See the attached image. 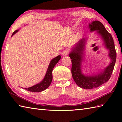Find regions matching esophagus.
<instances>
[{"instance_id":"34e87169","label":"esophagus","mask_w":122,"mask_h":122,"mask_svg":"<svg viewBox=\"0 0 122 122\" xmlns=\"http://www.w3.org/2000/svg\"><path fill=\"white\" fill-rule=\"evenodd\" d=\"M69 52L68 50H64L63 51V52H62V56H65L68 55V54H69Z\"/></svg>"}]
</instances>
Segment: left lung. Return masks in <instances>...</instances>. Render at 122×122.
<instances>
[{"label": "left lung", "instance_id": "obj_1", "mask_svg": "<svg viewBox=\"0 0 122 122\" xmlns=\"http://www.w3.org/2000/svg\"><path fill=\"white\" fill-rule=\"evenodd\" d=\"M91 31L97 30L104 41V45L108 50V56L111 62L104 71L95 76H86L82 73L81 62L83 60V52L86 39H82L72 49L69 54L72 60L71 73L73 79L76 84L84 89H93L97 88L107 82L112 75L116 59V52L112 36L105 29L103 25L99 21H93L89 25Z\"/></svg>", "mask_w": 122, "mask_h": 122}]
</instances>
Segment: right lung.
<instances>
[{
	"instance_id": "obj_1",
	"label": "right lung",
	"mask_w": 122,
	"mask_h": 122,
	"mask_svg": "<svg viewBox=\"0 0 122 122\" xmlns=\"http://www.w3.org/2000/svg\"><path fill=\"white\" fill-rule=\"evenodd\" d=\"M18 30H15V31L13 32L12 36L15 33L18 32ZM61 59V56H57L56 58H54L51 61L50 64H49L48 68L46 71L45 76L44 77L43 80L39 83L33 85V86L28 87V88H24V89L28 91L33 92H40L46 89L50 86L52 80V70L54 67L55 66L56 64L58 62V61Z\"/></svg>"
}]
</instances>
